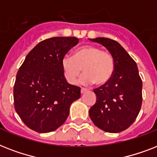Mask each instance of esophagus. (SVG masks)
<instances>
[{
    "mask_svg": "<svg viewBox=\"0 0 157 157\" xmlns=\"http://www.w3.org/2000/svg\"><path fill=\"white\" fill-rule=\"evenodd\" d=\"M87 91V89H86V88H83V87H82V88H81V93H85V92H86V91Z\"/></svg>",
    "mask_w": 157,
    "mask_h": 157,
    "instance_id": "obj_1",
    "label": "esophagus"
}]
</instances>
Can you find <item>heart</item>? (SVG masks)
Returning <instances> with one entry per match:
<instances>
[{
    "label": "heart",
    "mask_w": 157,
    "mask_h": 157,
    "mask_svg": "<svg viewBox=\"0 0 157 157\" xmlns=\"http://www.w3.org/2000/svg\"><path fill=\"white\" fill-rule=\"evenodd\" d=\"M61 67L69 83L76 82L82 68L85 73L80 82L83 84L95 82L98 86H103L112 79L115 63L109 52L102 51L96 46L86 45L75 50L72 57H64Z\"/></svg>",
    "instance_id": "heart-1"
}]
</instances>
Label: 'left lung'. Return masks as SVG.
I'll return each instance as SVG.
<instances>
[{"mask_svg":"<svg viewBox=\"0 0 157 157\" xmlns=\"http://www.w3.org/2000/svg\"><path fill=\"white\" fill-rule=\"evenodd\" d=\"M91 40L109 51L115 69L107 84L94 89L96 102L89 110V116L105 132H121L130 127L139 115L143 101L142 79L135 61L117 41L103 37Z\"/></svg>","mask_w":157,"mask_h":157,"instance_id":"8db88e82","label":"left lung"}]
</instances>
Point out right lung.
Masks as SVG:
<instances>
[{
    "label": "right lung",
    "mask_w": 157,
    "mask_h": 157,
    "mask_svg": "<svg viewBox=\"0 0 157 157\" xmlns=\"http://www.w3.org/2000/svg\"><path fill=\"white\" fill-rule=\"evenodd\" d=\"M75 37L41 41L25 58L13 86L14 109L23 123L39 133L54 131L66 121L81 88L69 84L61 60L78 44Z\"/></svg>",
    "instance_id": "add662e5"
}]
</instances>
